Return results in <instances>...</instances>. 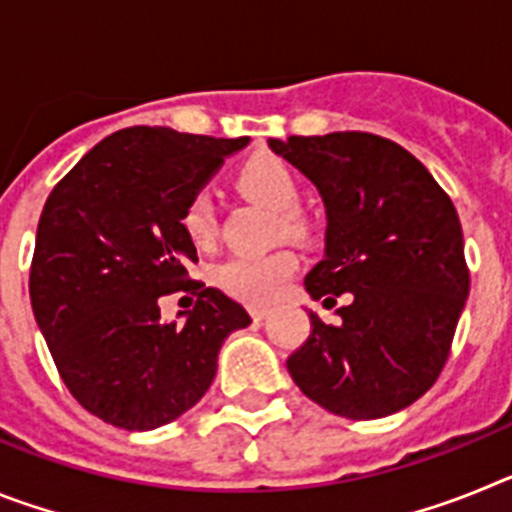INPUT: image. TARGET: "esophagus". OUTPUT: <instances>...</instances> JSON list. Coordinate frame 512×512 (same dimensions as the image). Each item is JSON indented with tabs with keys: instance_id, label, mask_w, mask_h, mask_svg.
<instances>
[{
	"instance_id": "34e87169",
	"label": "esophagus",
	"mask_w": 512,
	"mask_h": 512,
	"mask_svg": "<svg viewBox=\"0 0 512 512\" xmlns=\"http://www.w3.org/2000/svg\"><path fill=\"white\" fill-rule=\"evenodd\" d=\"M251 318L256 320V323H261V320L269 318V310H266V307H251Z\"/></svg>"
}]
</instances>
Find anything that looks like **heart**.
<instances>
[{
	"instance_id": "heart-1",
	"label": "heart",
	"mask_w": 512,
	"mask_h": 512,
	"mask_svg": "<svg viewBox=\"0 0 512 512\" xmlns=\"http://www.w3.org/2000/svg\"><path fill=\"white\" fill-rule=\"evenodd\" d=\"M238 184L266 207L282 212V225L289 235L305 233V223L297 212L302 205V189L297 174L284 158L256 153L238 171ZM182 225L197 246H210L215 241L217 212L210 189H197L189 197L182 212ZM295 269L297 261L289 251L230 256L215 269V284L225 295L261 307L282 297Z\"/></svg>"
}]
</instances>
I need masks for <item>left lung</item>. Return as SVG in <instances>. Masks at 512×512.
<instances>
[{
  "label": "left lung",
  "instance_id": "left-lung-1",
  "mask_svg": "<svg viewBox=\"0 0 512 512\" xmlns=\"http://www.w3.org/2000/svg\"><path fill=\"white\" fill-rule=\"evenodd\" d=\"M269 148L325 202V256L305 289L325 302L351 292L338 325L310 312V336L287 359L289 374L343 418L408 408L441 374L469 295L454 202L413 153L379 135H289Z\"/></svg>",
  "mask_w": 512,
  "mask_h": 512
}]
</instances>
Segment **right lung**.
I'll use <instances>...</instances> for the list:
<instances>
[{
  "label": "right lung",
  "mask_w": 512,
  "mask_h": 512,
  "mask_svg": "<svg viewBox=\"0 0 512 512\" xmlns=\"http://www.w3.org/2000/svg\"><path fill=\"white\" fill-rule=\"evenodd\" d=\"M248 140L135 125L48 194L30 302L63 384L104 423L153 431L187 413L210 390L225 338L251 323L220 289L189 279L197 248L182 225L189 197ZM179 288L198 302L184 324H166L157 297Z\"/></svg>",
  "instance_id": "right-lung-1"
}]
</instances>
